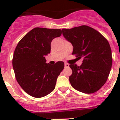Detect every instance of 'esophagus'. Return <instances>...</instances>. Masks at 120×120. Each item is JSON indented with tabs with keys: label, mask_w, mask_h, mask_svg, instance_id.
<instances>
[{
	"label": "esophagus",
	"mask_w": 120,
	"mask_h": 120,
	"mask_svg": "<svg viewBox=\"0 0 120 120\" xmlns=\"http://www.w3.org/2000/svg\"><path fill=\"white\" fill-rule=\"evenodd\" d=\"M65 68L69 67V64H67V63H65Z\"/></svg>",
	"instance_id": "34e87169"
}]
</instances>
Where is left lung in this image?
<instances>
[{"instance_id": "obj_1", "label": "left lung", "mask_w": 120, "mask_h": 120, "mask_svg": "<svg viewBox=\"0 0 120 120\" xmlns=\"http://www.w3.org/2000/svg\"><path fill=\"white\" fill-rule=\"evenodd\" d=\"M66 40L73 46L72 54L83 58L79 67L70 64L71 85L84 93H93L102 87L108 79L112 65V50L106 38L95 29L82 25L62 29Z\"/></svg>"}]
</instances>
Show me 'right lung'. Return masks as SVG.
Listing matches in <instances>:
<instances>
[{"instance_id":"obj_1","label":"right lung","mask_w":120,"mask_h":120,"mask_svg":"<svg viewBox=\"0 0 120 120\" xmlns=\"http://www.w3.org/2000/svg\"><path fill=\"white\" fill-rule=\"evenodd\" d=\"M62 34V30L37 27L20 40L12 60L17 81L33 97L41 98L55 89L56 79L64 70V62L55 65L46 63L51 42Z\"/></svg>"}]
</instances>
